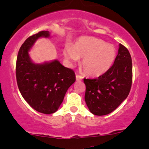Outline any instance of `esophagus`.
<instances>
[{
  "mask_svg": "<svg viewBox=\"0 0 149 149\" xmlns=\"http://www.w3.org/2000/svg\"><path fill=\"white\" fill-rule=\"evenodd\" d=\"M76 78L77 81H80V80H82V77L81 76H80V75H78V74H76Z\"/></svg>",
  "mask_w": 149,
  "mask_h": 149,
  "instance_id": "esophagus-1",
  "label": "esophagus"
}]
</instances>
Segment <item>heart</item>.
<instances>
[{
  "label": "heart",
  "mask_w": 149,
  "mask_h": 149,
  "mask_svg": "<svg viewBox=\"0 0 149 149\" xmlns=\"http://www.w3.org/2000/svg\"><path fill=\"white\" fill-rule=\"evenodd\" d=\"M66 58L72 62L84 57L82 66L90 76H99L110 69L116 58L114 46L107 44L102 39L94 37H81L73 47L67 46L64 51Z\"/></svg>",
  "instance_id": "1"
}]
</instances>
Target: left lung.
Segmentation results:
<instances>
[{
    "label": "left lung",
    "mask_w": 149,
    "mask_h": 149,
    "mask_svg": "<svg viewBox=\"0 0 149 149\" xmlns=\"http://www.w3.org/2000/svg\"><path fill=\"white\" fill-rule=\"evenodd\" d=\"M132 59L128 50L119 44L113 65L94 79L84 78L85 100L89 111L98 116L108 114L128 96L132 85Z\"/></svg>",
    "instance_id": "obj_1"
}]
</instances>
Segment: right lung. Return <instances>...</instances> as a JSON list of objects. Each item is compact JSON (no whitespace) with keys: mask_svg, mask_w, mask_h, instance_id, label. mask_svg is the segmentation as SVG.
Returning a JSON list of instances; mask_svg holds the SVG:
<instances>
[{"mask_svg":"<svg viewBox=\"0 0 149 149\" xmlns=\"http://www.w3.org/2000/svg\"><path fill=\"white\" fill-rule=\"evenodd\" d=\"M48 31H41L28 37L21 46L16 64V76L21 95L37 112L49 114L58 110L69 87L76 81L72 69L55 60L43 64L33 62L30 49L40 37L48 38Z\"/></svg>","mask_w":149,"mask_h":149,"instance_id":"1","label":"right lung"}]
</instances>
